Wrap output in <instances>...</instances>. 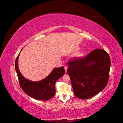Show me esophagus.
Wrapping results in <instances>:
<instances>
[{"label": "esophagus", "mask_w": 123, "mask_h": 123, "mask_svg": "<svg viewBox=\"0 0 123 123\" xmlns=\"http://www.w3.org/2000/svg\"><path fill=\"white\" fill-rule=\"evenodd\" d=\"M67 69H68V67L67 66H65V72H67Z\"/></svg>", "instance_id": "obj_1"}]
</instances>
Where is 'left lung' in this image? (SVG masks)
<instances>
[{
    "label": "left lung",
    "instance_id": "8db88e82",
    "mask_svg": "<svg viewBox=\"0 0 123 123\" xmlns=\"http://www.w3.org/2000/svg\"><path fill=\"white\" fill-rule=\"evenodd\" d=\"M110 64L108 53L99 49L69 61L67 73L74 95L86 99L102 91L108 83Z\"/></svg>",
    "mask_w": 123,
    "mask_h": 123
}]
</instances>
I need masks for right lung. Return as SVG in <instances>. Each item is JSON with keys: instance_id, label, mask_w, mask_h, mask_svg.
<instances>
[{"instance_id": "right-lung-1", "label": "right lung", "mask_w": 123, "mask_h": 123, "mask_svg": "<svg viewBox=\"0 0 123 123\" xmlns=\"http://www.w3.org/2000/svg\"><path fill=\"white\" fill-rule=\"evenodd\" d=\"M19 55V54L16 58L15 69L22 90L29 96L37 100H48L52 98L55 94V83L65 74L64 68H55L46 79L39 81H32L25 79L19 71L18 67Z\"/></svg>"}]
</instances>
